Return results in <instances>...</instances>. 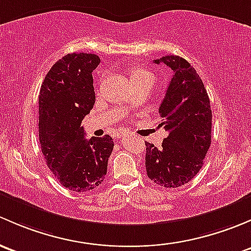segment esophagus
<instances>
[{
	"label": "esophagus",
	"mask_w": 251,
	"mask_h": 251,
	"mask_svg": "<svg viewBox=\"0 0 251 251\" xmlns=\"http://www.w3.org/2000/svg\"><path fill=\"white\" fill-rule=\"evenodd\" d=\"M120 138H122V134H121V135H120Z\"/></svg>",
	"instance_id": "obj_1"
}]
</instances>
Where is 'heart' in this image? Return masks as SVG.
<instances>
[{"instance_id": "b5f03b06", "label": "heart", "mask_w": 251, "mask_h": 251, "mask_svg": "<svg viewBox=\"0 0 251 251\" xmlns=\"http://www.w3.org/2000/svg\"><path fill=\"white\" fill-rule=\"evenodd\" d=\"M130 78L133 83H138V82L145 81V79H153V75L150 71H147L146 69L135 68L131 71Z\"/></svg>"}]
</instances>
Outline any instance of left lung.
<instances>
[{
    "mask_svg": "<svg viewBox=\"0 0 251 251\" xmlns=\"http://www.w3.org/2000/svg\"><path fill=\"white\" fill-rule=\"evenodd\" d=\"M154 64H165L173 77L159 106L162 126L168 136L162 147L146 145L147 176L163 187L175 188L193 179L203 165L211 144V108L200 75L183 58L162 56Z\"/></svg>",
    "mask_w": 251,
    "mask_h": 251,
    "instance_id": "8db88e82",
    "label": "left lung"
}]
</instances>
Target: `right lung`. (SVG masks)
I'll return each mask as SVG.
<instances>
[{"label": "right lung", "instance_id": "obj_1", "mask_svg": "<svg viewBox=\"0 0 251 251\" xmlns=\"http://www.w3.org/2000/svg\"><path fill=\"white\" fill-rule=\"evenodd\" d=\"M99 64L95 54L63 56L46 75L38 97V135L46 163L75 192L92 191L104 181L113 150L110 135L87 140L81 126L95 102L92 72Z\"/></svg>", "mask_w": 251, "mask_h": 251}]
</instances>
